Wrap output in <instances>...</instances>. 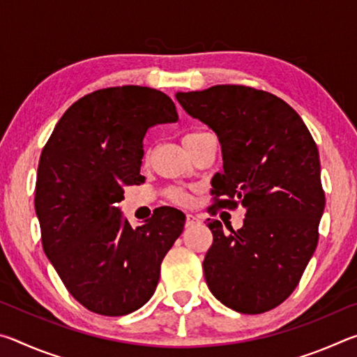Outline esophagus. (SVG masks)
I'll return each mask as SVG.
<instances>
[{
    "label": "esophagus",
    "instance_id": "obj_1",
    "mask_svg": "<svg viewBox=\"0 0 357 357\" xmlns=\"http://www.w3.org/2000/svg\"><path fill=\"white\" fill-rule=\"evenodd\" d=\"M200 222V219H198L197 215H193V214H187L185 215V227L189 228V227H193L195 225V223H198Z\"/></svg>",
    "mask_w": 357,
    "mask_h": 357
}]
</instances>
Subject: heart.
Wrapping results in <instances>:
<instances>
[{
  "label": "heart",
  "instance_id": "heart-1",
  "mask_svg": "<svg viewBox=\"0 0 357 357\" xmlns=\"http://www.w3.org/2000/svg\"><path fill=\"white\" fill-rule=\"evenodd\" d=\"M190 135H195V134H189L185 137H190ZM167 193H168V198L178 204H187L190 202L189 193H187L184 189H179V187H173V189H170Z\"/></svg>",
  "mask_w": 357,
  "mask_h": 357
}]
</instances>
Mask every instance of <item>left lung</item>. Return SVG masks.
<instances>
[{"instance_id":"left-lung-1","label":"left lung","mask_w":357,"mask_h":357,"mask_svg":"<svg viewBox=\"0 0 357 357\" xmlns=\"http://www.w3.org/2000/svg\"><path fill=\"white\" fill-rule=\"evenodd\" d=\"M176 99L219 137L223 170L211 181L209 209H245L238 231L208 219L211 293L247 315L274 309L298 287L318 244L324 192L317 143L285 100L261 89L215 84Z\"/></svg>"}]
</instances>
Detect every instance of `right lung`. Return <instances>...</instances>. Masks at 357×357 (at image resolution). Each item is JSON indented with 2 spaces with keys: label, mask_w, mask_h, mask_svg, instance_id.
<instances>
[{
  "label": "right lung",
  "mask_w": 357,
  "mask_h": 357,
  "mask_svg": "<svg viewBox=\"0 0 357 357\" xmlns=\"http://www.w3.org/2000/svg\"><path fill=\"white\" fill-rule=\"evenodd\" d=\"M176 121L173 100L157 89H98L66 110L42 149L34 197L42 247L68 291L99 315L146 304L184 229L179 209L157 208L132 228L118 208L124 187L143 183L148 129Z\"/></svg>",
  "instance_id": "right-lung-1"
}]
</instances>
